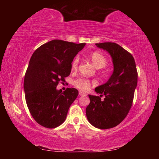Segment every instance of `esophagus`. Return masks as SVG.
I'll return each mask as SVG.
<instances>
[{"mask_svg":"<svg viewBox=\"0 0 159 159\" xmlns=\"http://www.w3.org/2000/svg\"><path fill=\"white\" fill-rule=\"evenodd\" d=\"M79 95H80V96H86V95H87V94H86L84 92H83V91H79Z\"/></svg>","mask_w":159,"mask_h":159,"instance_id":"obj_1","label":"esophagus"}]
</instances>
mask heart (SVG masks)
Instances as JSON below:
<instances>
[{
    "instance_id": "heart-1",
    "label": "heart",
    "mask_w": 159,
    "mask_h": 159,
    "mask_svg": "<svg viewBox=\"0 0 159 159\" xmlns=\"http://www.w3.org/2000/svg\"><path fill=\"white\" fill-rule=\"evenodd\" d=\"M89 57L91 61H93L94 65H95L98 69L103 68V67L107 65V62H108L105 56H104L102 53L98 52V51L91 53L89 55ZM79 63V57H76L71 62V69L73 70V71H76V70H77ZM73 85L76 88H79V90H87L88 88H90V86L91 85V81L89 79H86V78L80 77L78 79L74 80L73 82Z\"/></svg>"
}]
</instances>
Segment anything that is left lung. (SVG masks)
<instances>
[{
  "mask_svg": "<svg viewBox=\"0 0 159 159\" xmlns=\"http://www.w3.org/2000/svg\"><path fill=\"white\" fill-rule=\"evenodd\" d=\"M95 45L110 54L114 72L108 81L95 89L100 96L88 95L90 102L86 116L95 128L109 129L121 123L130 111L138 84V71L133 55L119 45L111 42ZM103 95L106 98L102 101Z\"/></svg>",
  "mask_w": 159,
  "mask_h": 159,
  "instance_id": "1",
  "label": "left lung"
}]
</instances>
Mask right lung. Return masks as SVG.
I'll list each match as a JSON object with an SVG mask.
<instances>
[{
	"label": "right lung",
	"instance_id": "add662e5",
	"mask_svg": "<svg viewBox=\"0 0 159 159\" xmlns=\"http://www.w3.org/2000/svg\"><path fill=\"white\" fill-rule=\"evenodd\" d=\"M85 45L52 40L37 48L31 56L24 81L26 102L32 117L45 128L62 124L79 95L76 88L62 93L56 88L69 76L72 61Z\"/></svg>",
	"mask_w": 159,
	"mask_h": 159
}]
</instances>
